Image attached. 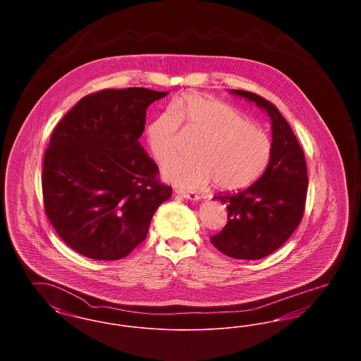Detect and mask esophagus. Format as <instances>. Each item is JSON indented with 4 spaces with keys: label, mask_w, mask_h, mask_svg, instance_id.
Instances as JSON below:
<instances>
[{
    "label": "esophagus",
    "mask_w": 361,
    "mask_h": 361,
    "mask_svg": "<svg viewBox=\"0 0 361 361\" xmlns=\"http://www.w3.org/2000/svg\"><path fill=\"white\" fill-rule=\"evenodd\" d=\"M176 193H177V195H180L181 197L187 199V200H192V202H197V200H200V199H202L199 195L192 193V192H181V190H176Z\"/></svg>",
    "instance_id": "esophagus-1"
}]
</instances>
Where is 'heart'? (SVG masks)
Segmentation results:
<instances>
[{"label":"heart","mask_w":361,"mask_h":361,"mask_svg":"<svg viewBox=\"0 0 361 361\" xmlns=\"http://www.w3.org/2000/svg\"><path fill=\"white\" fill-rule=\"evenodd\" d=\"M180 121L203 135L195 159H174L162 168L164 178L184 190H200L212 181L235 192L255 184L272 158V139L227 104L187 94L157 116L146 128L150 152L161 164L178 152Z\"/></svg>","instance_id":"1"}]
</instances>
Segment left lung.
Masks as SVG:
<instances>
[{
    "label": "left lung",
    "instance_id": "8db88e82",
    "mask_svg": "<svg viewBox=\"0 0 361 361\" xmlns=\"http://www.w3.org/2000/svg\"><path fill=\"white\" fill-rule=\"evenodd\" d=\"M255 103L271 119L272 158L255 184L235 192L218 193L228 222L211 243L228 257L259 259L283 246L303 218L309 187L303 150L288 121L274 104L252 92L228 90Z\"/></svg>",
    "mask_w": 361,
    "mask_h": 361
}]
</instances>
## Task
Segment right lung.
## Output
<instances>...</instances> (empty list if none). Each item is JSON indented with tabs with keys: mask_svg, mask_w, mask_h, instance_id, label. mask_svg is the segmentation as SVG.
<instances>
[{
	"mask_svg": "<svg viewBox=\"0 0 361 361\" xmlns=\"http://www.w3.org/2000/svg\"><path fill=\"white\" fill-rule=\"evenodd\" d=\"M168 92L105 89L75 104L52 133L43 162L44 209L59 237L92 259L128 256L172 196L139 143L150 104Z\"/></svg>",
	"mask_w": 361,
	"mask_h": 361,
	"instance_id": "add662e5",
	"label": "right lung"
}]
</instances>
